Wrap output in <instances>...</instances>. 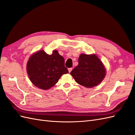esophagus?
Here are the masks:
<instances>
[{
    "mask_svg": "<svg viewBox=\"0 0 135 135\" xmlns=\"http://www.w3.org/2000/svg\"><path fill=\"white\" fill-rule=\"evenodd\" d=\"M68 70H69V73H70L71 71V70H72V68H69L68 69Z\"/></svg>",
    "mask_w": 135,
    "mask_h": 135,
    "instance_id": "esophagus-1",
    "label": "esophagus"
}]
</instances>
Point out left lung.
<instances>
[{"instance_id": "1", "label": "left lung", "mask_w": 135, "mask_h": 135, "mask_svg": "<svg viewBox=\"0 0 135 135\" xmlns=\"http://www.w3.org/2000/svg\"><path fill=\"white\" fill-rule=\"evenodd\" d=\"M78 63L70 74L79 84L92 88L104 79L106 75L105 68L96 55L81 54Z\"/></svg>"}]
</instances>
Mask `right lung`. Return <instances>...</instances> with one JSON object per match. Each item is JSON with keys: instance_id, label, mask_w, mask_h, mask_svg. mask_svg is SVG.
Instances as JSON below:
<instances>
[{"instance_id": "add662e5", "label": "right lung", "mask_w": 135, "mask_h": 135, "mask_svg": "<svg viewBox=\"0 0 135 135\" xmlns=\"http://www.w3.org/2000/svg\"><path fill=\"white\" fill-rule=\"evenodd\" d=\"M28 78L34 85L42 89H50L58 82L60 77L69 73L63 57L54 50L48 55L40 50L32 55L26 65Z\"/></svg>"}]
</instances>
